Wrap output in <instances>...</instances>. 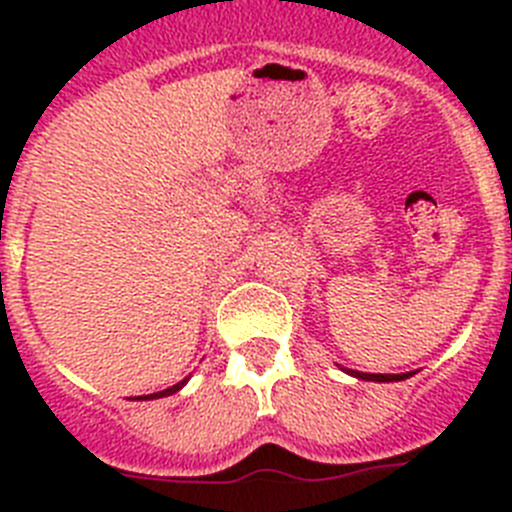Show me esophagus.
I'll return each instance as SVG.
<instances>
[{"mask_svg":"<svg viewBox=\"0 0 512 512\" xmlns=\"http://www.w3.org/2000/svg\"><path fill=\"white\" fill-rule=\"evenodd\" d=\"M274 451H279V449H274Z\"/></svg>","mask_w":512,"mask_h":512,"instance_id":"1","label":"esophagus"}]
</instances>
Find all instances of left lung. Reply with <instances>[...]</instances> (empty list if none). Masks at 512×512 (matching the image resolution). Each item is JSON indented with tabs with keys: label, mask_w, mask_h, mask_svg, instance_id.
<instances>
[{
	"label": "left lung",
	"mask_w": 512,
	"mask_h": 512,
	"mask_svg": "<svg viewBox=\"0 0 512 512\" xmlns=\"http://www.w3.org/2000/svg\"><path fill=\"white\" fill-rule=\"evenodd\" d=\"M184 382H187V379H184ZM184 382L174 384V387H169V390H164V392H153V395H143V397H138V400H158V397H169V395H174V392L182 390Z\"/></svg>",
	"instance_id": "8db88e82"
}]
</instances>
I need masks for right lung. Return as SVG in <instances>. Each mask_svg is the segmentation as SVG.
<instances>
[{"instance_id": "add662e5", "label": "right lung", "mask_w": 512, "mask_h": 512, "mask_svg": "<svg viewBox=\"0 0 512 512\" xmlns=\"http://www.w3.org/2000/svg\"><path fill=\"white\" fill-rule=\"evenodd\" d=\"M364 379H369V382H384V377H374V374L372 377H364Z\"/></svg>"}]
</instances>
